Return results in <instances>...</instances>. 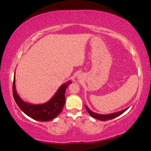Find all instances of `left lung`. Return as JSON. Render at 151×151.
<instances>
[{"label": "left lung", "instance_id": "1", "mask_svg": "<svg viewBox=\"0 0 151 151\" xmlns=\"http://www.w3.org/2000/svg\"><path fill=\"white\" fill-rule=\"evenodd\" d=\"M85 107L87 109V112H88V113L92 117L94 118L97 119V120H101V121H107V120H112V119H113L116 117L118 116L121 115L122 114H123L125 111H127L128 108H126L125 109L120 111H118L116 112V113H111V114H98L96 113H94L92 111H91L87 107L86 105H85Z\"/></svg>", "mask_w": 151, "mask_h": 151}]
</instances>
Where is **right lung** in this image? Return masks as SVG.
<instances>
[{"label": "right lung", "mask_w": 151, "mask_h": 151, "mask_svg": "<svg viewBox=\"0 0 151 151\" xmlns=\"http://www.w3.org/2000/svg\"><path fill=\"white\" fill-rule=\"evenodd\" d=\"M71 83L69 81L59 87L55 95L47 102L42 104H31L22 100L17 94L15 87V72L13 83V94L17 106L28 116L40 122H47L57 117L64 106L65 93L68 86Z\"/></svg>", "instance_id": "right-lung-1"}]
</instances>
